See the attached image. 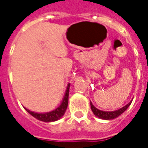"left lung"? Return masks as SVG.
Instances as JSON below:
<instances>
[{
  "label": "left lung",
  "mask_w": 148,
  "mask_h": 148,
  "mask_svg": "<svg viewBox=\"0 0 148 148\" xmlns=\"http://www.w3.org/2000/svg\"><path fill=\"white\" fill-rule=\"evenodd\" d=\"M131 103H132V101L127 104V106H124L123 108L118 109V110H116V111L112 112H105L101 111V110H99V109H96L91 102H90V106H91V109H92V111H93V114L95 115L96 116L101 118V119H103V120H112V119H114V118L117 117L120 115L122 114V113L129 107V106L131 105Z\"/></svg>",
  "instance_id": "8db88e82"
}]
</instances>
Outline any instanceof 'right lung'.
I'll use <instances>...</instances> for the list:
<instances>
[{"label":"right lung","instance_id":"1","mask_svg":"<svg viewBox=\"0 0 148 148\" xmlns=\"http://www.w3.org/2000/svg\"><path fill=\"white\" fill-rule=\"evenodd\" d=\"M69 90H70V84L68 85L62 102L54 111L50 112H45V113H36V112H31L30 110H28L27 109H25L32 116L36 118L39 121H43V122H51V121H57L64 115L65 112L66 110V108H67L68 106V98H69Z\"/></svg>","mask_w":148,"mask_h":148}]
</instances>
